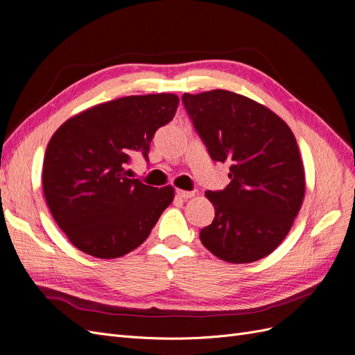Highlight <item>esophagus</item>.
<instances>
[{
  "label": "esophagus",
  "mask_w": 355,
  "mask_h": 355,
  "mask_svg": "<svg viewBox=\"0 0 355 355\" xmlns=\"http://www.w3.org/2000/svg\"><path fill=\"white\" fill-rule=\"evenodd\" d=\"M176 196L179 197V198H182V200H188V198H192L196 196V192H192V191H184V189H178L176 191Z\"/></svg>",
  "instance_id": "34e87169"
}]
</instances>
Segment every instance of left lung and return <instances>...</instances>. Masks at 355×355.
Returning <instances> with one entry per match:
<instances>
[{
  "instance_id": "8db88e82",
  "label": "left lung",
  "mask_w": 355,
  "mask_h": 355,
  "mask_svg": "<svg viewBox=\"0 0 355 355\" xmlns=\"http://www.w3.org/2000/svg\"><path fill=\"white\" fill-rule=\"evenodd\" d=\"M182 101L211 159L230 164V185L206 192L214 219L200 232L202 245L230 263L271 254L305 197L295 135L275 112L239 93H184Z\"/></svg>"
}]
</instances>
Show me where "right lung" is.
I'll return each instance as SVG.
<instances>
[{
	"mask_svg": "<svg viewBox=\"0 0 355 355\" xmlns=\"http://www.w3.org/2000/svg\"><path fill=\"white\" fill-rule=\"evenodd\" d=\"M173 93L127 96L71 116L51 136L42 164V189L59 228L78 250L115 259L141 245L175 198L171 185L130 179L136 155L173 120Z\"/></svg>",
	"mask_w": 355,
	"mask_h": 355,
	"instance_id": "obj_1",
	"label": "right lung"
}]
</instances>
